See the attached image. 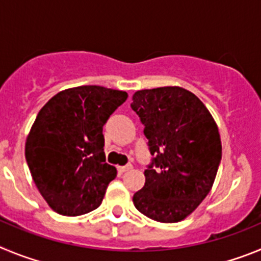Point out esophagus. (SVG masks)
I'll use <instances>...</instances> for the list:
<instances>
[{"instance_id": "34e87169", "label": "esophagus", "mask_w": 261, "mask_h": 261, "mask_svg": "<svg viewBox=\"0 0 261 261\" xmlns=\"http://www.w3.org/2000/svg\"><path fill=\"white\" fill-rule=\"evenodd\" d=\"M132 168V165H125V166H117V171L120 172V174H123V172L125 171H129Z\"/></svg>"}]
</instances>
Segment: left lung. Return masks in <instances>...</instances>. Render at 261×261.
Returning a JSON list of instances; mask_svg holds the SVG:
<instances>
[{
  "label": "left lung",
  "instance_id": "1",
  "mask_svg": "<svg viewBox=\"0 0 261 261\" xmlns=\"http://www.w3.org/2000/svg\"><path fill=\"white\" fill-rule=\"evenodd\" d=\"M132 99L151 154L133 204L151 220L179 222L212 190L222 158L218 128L204 103L181 87L140 90Z\"/></svg>",
  "mask_w": 261,
  "mask_h": 261
}]
</instances>
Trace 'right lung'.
I'll return each instance as SVG.
<instances>
[{"label": "right lung", "instance_id": "1", "mask_svg": "<svg viewBox=\"0 0 261 261\" xmlns=\"http://www.w3.org/2000/svg\"><path fill=\"white\" fill-rule=\"evenodd\" d=\"M128 98L125 91L78 86L50 98L26 141V161L39 192L62 216L102 204L116 168L106 162L103 125Z\"/></svg>", "mask_w": 261, "mask_h": 261}]
</instances>
